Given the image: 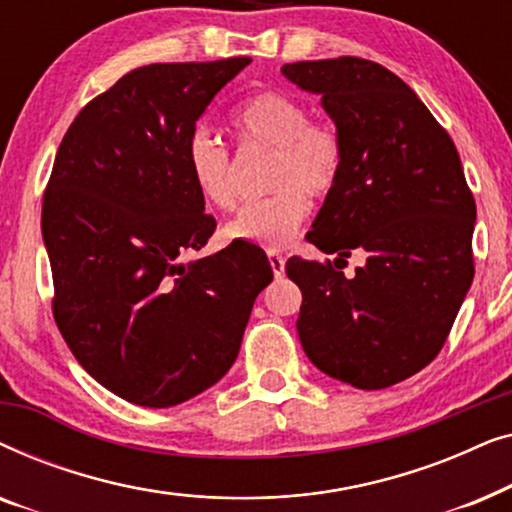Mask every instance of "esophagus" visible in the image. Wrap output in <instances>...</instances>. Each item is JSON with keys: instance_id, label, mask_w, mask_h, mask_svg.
Instances as JSON below:
<instances>
[{"instance_id": "34e87169", "label": "esophagus", "mask_w": 512, "mask_h": 512, "mask_svg": "<svg viewBox=\"0 0 512 512\" xmlns=\"http://www.w3.org/2000/svg\"><path fill=\"white\" fill-rule=\"evenodd\" d=\"M268 261H270L272 272H275V277H277V279L284 277V256L279 254V251L270 249V251H268Z\"/></svg>"}]
</instances>
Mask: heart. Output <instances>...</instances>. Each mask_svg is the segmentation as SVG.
<instances>
[{
    "mask_svg": "<svg viewBox=\"0 0 512 512\" xmlns=\"http://www.w3.org/2000/svg\"><path fill=\"white\" fill-rule=\"evenodd\" d=\"M242 146L270 149L265 188L268 198L251 202L226 226V237L256 247H282L310 214V200L333 191L342 167V144L333 125L310 118L298 97L265 90L242 102L233 114ZM186 167L202 200L221 212L235 209V163L226 146L195 130L186 146Z\"/></svg>",
    "mask_w": 512,
    "mask_h": 512,
    "instance_id": "b5f03b06",
    "label": "heart"
}]
</instances>
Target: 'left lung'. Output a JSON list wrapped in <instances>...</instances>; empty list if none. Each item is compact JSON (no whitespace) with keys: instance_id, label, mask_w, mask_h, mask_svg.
I'll return each mask as SVG.
<instances>
[{"instance_id":"left-lung-1","label":"left lung","mask_w":512,"mask_h":512,"mask_svg":"<svg viewBox=\"0 0 512 512\" xmlns=\"http://www.w3.org/2000/svg\"><path fill=\"white\" fill-rule=\"evenodd\" d=\"M282 74L338 130L342 167L312 230L335 261L293 256L298 338L321 373L387 389L436 359L473 282L475 200L457 146L408 83L363 58L305 60ZM354 248L367 265L335 271Z\"/></svg>"}]
</instances>
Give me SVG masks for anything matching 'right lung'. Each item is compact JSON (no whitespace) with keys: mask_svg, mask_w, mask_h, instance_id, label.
<instances>
[{"mask_svg":"<svg viewBox=\"0 0 512 512\" xmlns=\"http://www.w3.org/2000/svg\"><path fill=\"white\" fill-rule=\"evenodd\" d=\"M249 62L132 69L79 111L48 179L41 233L55 324L90 377L144 408L219 382L272 282L256 244L184 261L216 228L188 174V139Z\"/></svg>","mask_w":512,"mask_h":512,"instance_id":"obj_1","label":"right lung"}]
</instances>
